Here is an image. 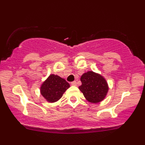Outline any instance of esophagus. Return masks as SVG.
Listing matches in <instances>:
<instances>
[{
    "instance_id": "1",
    "label": "esophagus",
    "mask_w": 145,
    "mask_h": 145,
    "mask_svg": "<svg viewBox=\"0 0 145 145\" xmlns=\"http://www.w3.org/2000/svg\"><path fill=\"white\" fill-rule=\"evenodd\" d=\"M71 84L72 85V86H76V81L71 82Z\"/></svg>"
}]
</instances>
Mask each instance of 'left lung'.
I'll use <instances>...</instances> for the list:
<instances>
[{"label":"left lung","instance_id":"left-lung-1","mask_svg":"<svg viewBox=\"0 0 145 145\" xmlns=\"http://www.w3.org/2000/svg\"><path fill=\"white\" fill-rule=\"evenodd\" d=\"M80 80L82 85L79 89L89 102L97 103L103 100L108 92V86L102 76L93 71H88L81 76Z\"/></svg>","mask_w":145,"mask_h":145}]
</instances>
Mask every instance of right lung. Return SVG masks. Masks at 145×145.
Instances as JSON below:
<instances>
[{
	"instance_id": "1",
	"label": "right lung",
	"mask_w": 145,
	"mask_h": 145,
	"mask_svg": "<svg viewBox=\"0 0 145 145\" xmlns=\"http://www.w3.org/2000/svg\"><path fill=\"white\" fill-rule=\"evenodd\" d=\"M69 88V83L58 76L51 74L42 84L41 94L48 102H56L62 97L67 88Z\"/></svg>"
}]
</instances>
